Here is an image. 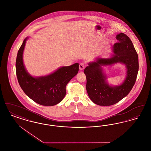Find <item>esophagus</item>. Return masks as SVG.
Segmentation results:
<instances>
[{"mask_svg": "<svg viewBox=\"0 0 151 151\" xmlns=\"http://www.w3.org/2000/svg\"><path fill=\"white\" fill-rule=\"evenodd\" d=\"M85 67H86V65L84 63H80V65H79V70H83Z\"/></svg>", "mask_w": 151, "mask_h": 151, "instance_id": "esophagus-1", "label": "esophagus"}]
</instances>
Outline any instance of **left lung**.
Here are the masks:
<instances>
[{
  "label": "left lung",
  "mask_w": 151,
  "mask_h": 151,
  "mask_svg": "<svg viewBox=\"0 0 151 151\" xmlns=\"http://www.w3.org/2000/svg\"><path fill=\"white\" fill-rule=\"evenodd\" d=\"M118 42L113 46L115 55L110 59L99 58L89 63L84 72L86 75V91L91 100L100 106H110L126 97L134 86L139 70L137 51L129 37L124 33L116 37ZM121 62L126 65L127 76L123 84L116 87L110 86L106 83L101 65Z\"/></svg>",
  "instance_id": "8db88e82"
}]
</instances>
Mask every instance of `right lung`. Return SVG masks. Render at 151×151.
Segmentation results:
<instances>
[{
  "label": "right lung",
  "mask_w": 151,
  "mask_h": 151,
  "mask_svg": "<svg viewBox=\"0 0 151 151\" xmlns=\"http://www.w3.org/2000/svg\"><path fill=\"white\" fill-rule=\"evenodd\" d=\"M26 38L18 51L16 72L19 85L30 99L43 106H53L61 102L66 94V86L79 71V63L62 67L46 76L33 78L26 71L22 54Z\"/></svg>",
  "instance_id": "right-lung-1"
}]
</instances>
